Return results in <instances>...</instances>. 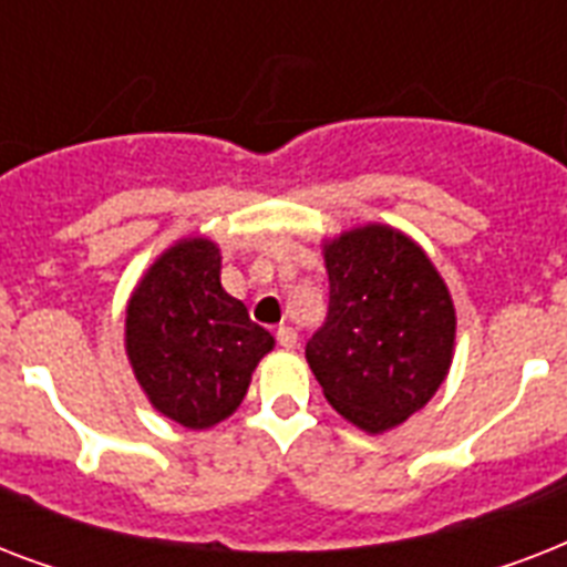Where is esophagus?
<instances>
[{
  "label": "esophagus",
  "mask_w": 567,
  "mask_h": 567,
  "mask_svg": "<svg viewBox=\"0 0 567 567\" xmlns=\"http://www.w3.org/2000/svg\"><path fill=\"white\" fill-rule=\"evenodd\" d=\"M276 341H279V347H285V350H293V347H297V332H293L291 327H279L276 329Z\"/></svg>",
  "instance_id": "1"
}]
</instances>
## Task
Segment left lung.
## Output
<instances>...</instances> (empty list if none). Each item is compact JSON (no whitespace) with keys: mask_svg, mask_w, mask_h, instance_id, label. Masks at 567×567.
I'll return each mask as SVG.
<instances>
[{"mask_svg":"<svg viewBox=\"0 0 567 567\" xmlns=\"http://www.w3.org/2000/svg\"><path fill=\"white\" fill-rule=\"evenodd\" d=\"M329 315L306 344L323 396L379 435L430 403L447 379L456 309L447 282L405 231L368 223L323 240Z\"/></svg>","mask_w":567,"mask_h":567,"instance_id":"obj_1","label":"left lung"}]
</instances>
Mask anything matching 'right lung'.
<instances>
[{
    "label": "right lung",
    "mask_w": 567,
    "mask_h": 567,
    "mask_svg": "<svg viewBox=\"0 0 567 567\" xmlns=\"http://www.w3.org/2000/svg\"><path fill=\"white\" fill-rule=\"evenodd\" d=\"M274 336L220 285V247L179 238L146 267L126 306V355L155 412L212 430L247 396Z\"/></svg>",
    "instance_id": "right-lung-1"
}]
</instances>
